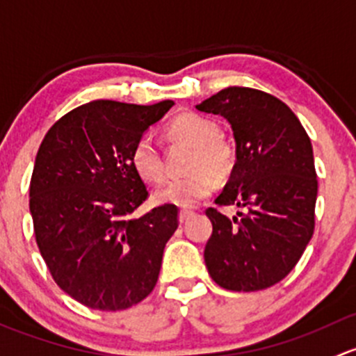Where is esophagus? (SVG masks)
<instances>
[{
  "instance_id": "34e87169",
  "label": "esophagus",
  "mask_w": 356,
  "mask_h": 356,
  "mask_svg": "<svg viewBox=\"0 0 356 356\" xmlns=\"http://www.w3.org/2000/svg\"><path fill=\"white\" fill-rule=\"evenodd\" d=\"M192 216H193V211H186V209H183V211H179L178 219H179V222H185V221H188Z\"/></svg>"
}]
</instances>
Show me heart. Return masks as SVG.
Masks as SVG:
<instances>
[{
    "mask_svg": "<svg viewBox=\"0 0 356 356\" xmlns=\"http://www.w3.org/2000/svg\"><path fill=\"white\" fill-rule=\"evenodd\" d=\"M170 134L193 147L185 178H175L154 192L157 204L193 207L216 188V177H226L234 163L233 147L219 138L218 124L195 113H183L170 123ZM131 166L145 181L157 183L164 178V163L159 147L151 135L137 138L131 149ZM213 172L211 174L210 171Z\"/></svg>",
    "mask_w": 356,
    "mask_h": 356,
    "instance_id": "b5f03b06",
    "label": "heart"
}]
</instances>
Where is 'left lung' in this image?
<instances>
[{
  "label": "left lung",
  "mask_w": 356,
  "mask_h": 356,
  "mask_svg": "<svg viewBox=\"0 0 356 356\" xmlns=\"http://www.w3.org/2000/svg\"><path fill=\"white\" fill-rule=\"evenodd\" d=\"M232 124L236 161L218 205L241 207L233 219L205 211L212 234L204 260L232 291H259L291 273L314 234V151L295 113L270 94L228 87L195 106Z\"/></svg>",
  "instance_id": "obj_1"
}]
</instances>
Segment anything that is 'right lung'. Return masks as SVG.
<instances>
[{
  "mask_svg": "<svg viewBox=\"0 0 356 356\" xmlns=\"http://www.w3.org/2000/svg\"><path fill=\"white\" fill-rule=\"evenodd\" d=\"M173 104L87 102L49 128L35 156L29 202L35 241L58 286L89 309L124 310L156 286L178 207L135 218L149 193L131 149Z\"/></svg>",
  "mask_w": 356,
  "mask_h": 356,
  "instance_id": "right-lung-1",
  "label": "right lung"
}]
</instances>
